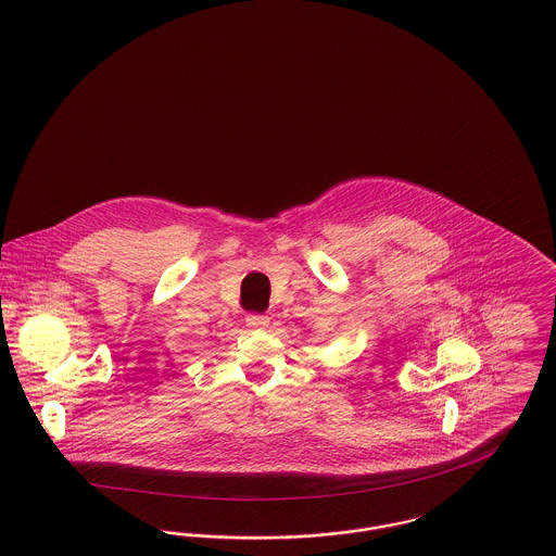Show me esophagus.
<instances>
[{
    "mask_svg": "<svg viewBox=\"0 0 556 556\" xmlns=\"http://www.w3.org/2000/svg\"><path fill=\"white\" fill-rule=\"evenodd\" d=\"M245 323H248V327H252V329H263V327L269 325V317H267V315H248Z\"/></svg>",
    "mask_w": 556,
    "mask_h": 556,
    "instance_id": "1",
    "label": "esophagus"
}]
</instances>
